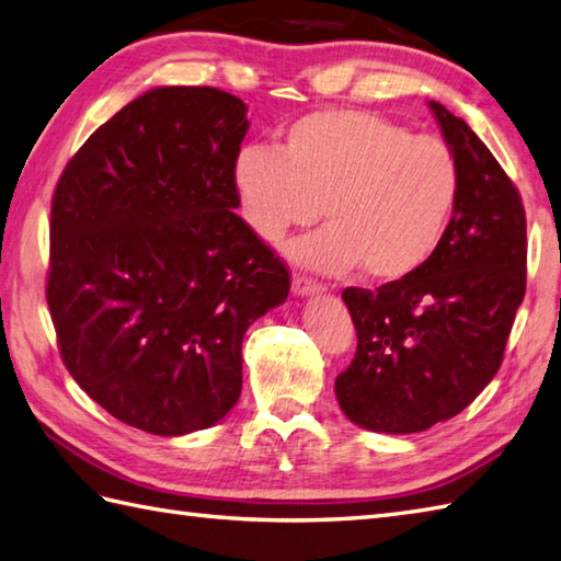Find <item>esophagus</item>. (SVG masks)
<instances>
[{"label":"esophagus","instance_id":"1","mask_svg":"<svg viewBox=\"0 0 561 561\" xmlns=\"http://www.w3.org/2000/svg\"><path fill=\"white\" fill-rule=\"evenodd\" d=\"M291 291L294 296H313V294H323V284H318L308 277H301V274H296L291 279Z\"/></svg>","mask_w":561,"mask_h":561}]
</instances>
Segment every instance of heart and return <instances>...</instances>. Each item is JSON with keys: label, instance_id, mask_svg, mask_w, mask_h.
Returning <instances> with one entry per match:
<instances>
[{"label": "heart", "instance_id": "b5f03b06", "mask_svg": "<svg viewBox=\"0 0 561 561\" xmlns=\"http://www.w3.org/2000/svg\"><path fill=\"white\" fill-rule=\"evenodd\" d=\"M245 224L277 243L294 226L330 224L289 245L301 265L398 282L436 253L456 209L460 171L446 141L366 111H316L282 135V151L245 147L233 161Z\"/></svg>", "mask_w": 561, "mask_h": 561}]
</instances>
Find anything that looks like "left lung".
Returning <instances> with one entry per match:
<instances>
[{
    "instance_id": "1",
    "label": "left lung",
    "mask_w": 561,
    "mask_h": 561,
    "mask_svg": "<svg viewBox=\"0 0 561 561\" xmlns=\"http://www.w3.org/2000/svg\"><path fill=\"white\" fill-rule=\"evenodd\" d=\"M458 161L456 209L436 253L410 277L342 299L356 354L335 380L350 422L414 434L462 412L490 383L526 294V211L470 125L428 101Z\"/></svg>"
}]
</instances>
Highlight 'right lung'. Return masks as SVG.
<instances>
[{"label": "right lung", "instance_id": "1", "mask_svg": "<svg viewBox=\"0 0 561 561\" xmlns=\"http://www.w3.org/2000/svg\"><path fill=\"white\" fill-rule=\"evenodd\" d=\"M248 105L159 87L117 111L59 178L47 306L71 378L157 436L221 422L241 396L245 330L289 272L233 211Z\"/></svg>", "mask_w": 561, "mask_h": 561}]
</instances>
